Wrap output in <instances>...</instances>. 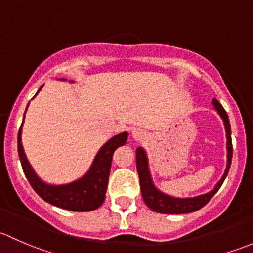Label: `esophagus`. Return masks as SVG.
<instances>
[{"label":"esophagus","mask_w":253,"mask_h":253,"mask_svg":"<svg viewBox=\"0 0 253 253\" xmlns=\"http://www.w3.org/2000/svg\"><path fill=\"white\" fill-rule=\"evenodd\" d=\"M132 136H133V138L136 139V141H143V139L147 138V134H145L144 131H142V129L139 128H136L132 131Z\"/></svg>","instance_id":"34e87169"}]
</instances>
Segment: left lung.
Returning <instances> with one entry per match:
<instances>
[{"label":"left lung","instance_id":"left-lung-1","mask_svg":"<svg viewBox=\"0 0 253 253\" xmlns=\"http://www.w3.org/2000/svg\"><path fill=\"white\" fill-rule=\"evenodd\" d=\"M213 105L215 110L219 112L224 121V126H225L226 131V149H228V164H226L225 172H224L223 177L215 185V187L211 191V192L206 193V195L197 196L193 198H175L171 196H168L165 193L160 192L154 185H153L152 177H150L149 169H148V159L145 152L143 148H137L136 150V162H137V171L139 176V185H141V192L142 197L144 200L145 205L149 207L152 211H157V213L162 214H185L191 213V211H196L205 207L207 203L211 201V198L218 192L220 186L223 185L224 180H225L226 175H228L229 169L231 165V159H233V142H231V128L230 122H229V117L226 111L221 106L216 99H213Z\"/></svg>","mask_w":253,"mask_h":253}]
</instances>
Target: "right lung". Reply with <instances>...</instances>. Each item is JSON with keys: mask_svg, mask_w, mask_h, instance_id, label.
I'll use <instances>...</instances> for the list:
<instances>
[{"mask_svg": "<svg viewBox=\"0 0 253 253\" xmlns=\"http://www.w3.org/2000/svg\"><path fill=\"white\" fill-rule=\"evenodd\" d=\"M42 86H40L38 93L42 90ZM22 126L18 132V154L20 164L30 186L42 200L58 208L72 211H90L103 205L108 188L112 155L117 148L126 143L128 136L126 132L112 137L110 141L100 148L90 169L83 177L67 185L53 186L40 180L27 160L22 145Z\"/></svg>", "mask_w": 253, "mask_h": 253, "instance_id": "obj_1", "label": "right lung"}]
</instances>
